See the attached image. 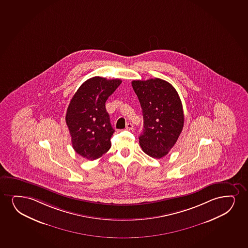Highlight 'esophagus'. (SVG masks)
<instances>
[{"label":"esophagus","mask_w":248,"mask_h":248,"mask_svg":"<svg viewBox=\"0 0 248 248\" xmlns=\"http://www.w3.org/2000/svg\"><path fill=\"white\" fill-rule=\"evenodd\" d=\"M132 129H133V125H132V123H127L126 125H125V130H129V131H132Z\"/></svg>","instance_id":"1"}]
</instances>
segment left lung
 Masks as SVG:
<instances>
[{
  "mask_svg": "<svg viewBox=\"0 0 248 248\" xmlns=\"http://www.w3.org/2000/svg\"><path fill=\"white\" fill-rule=\"evenodd\" d=\"M132 85L144 121L139 143L145 154L161 158L169 154L182 132V102L174 87L161 78L133 80Z\"/></svg>",
  "mask_w": 248,
  "mask_h": 248,
  "instance_id": "left-lung-1",
  "label": "left lung"
}]
</instances>
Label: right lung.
<instances>
[{"label":"right lung","instance_id":"obj_1","mask_svg":"<svg viewBox=\"0 0 248 248\" xmlns=\"http://www.w3.org/2000/svg\"><path fill=\"white\" fill-rule=\"evenodd\" d=\"M121 83L118 78L95 76L84 82L70 100L66 124L73 148L86 159H97L110 148L115 130L106 110V101Z\"/></svg>","mask_w":248,"mask_h":248}]
</instances>
